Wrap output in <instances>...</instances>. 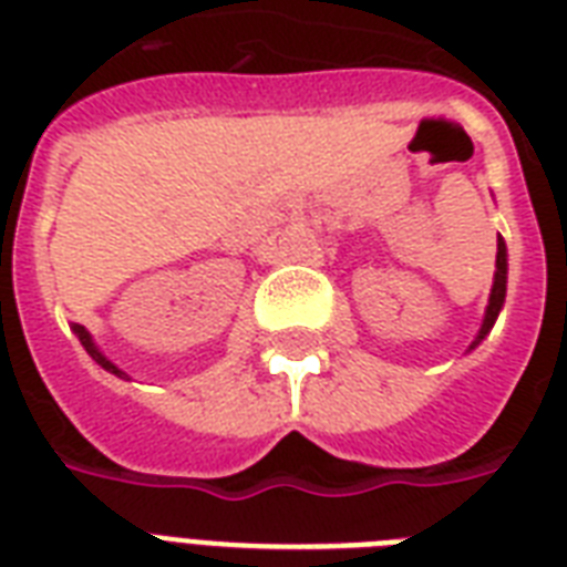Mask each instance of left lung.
<instances>
[{
    "label": "left lung",
    "mask_w": 567,
    "mask_h": 567,
    "mask_svg": "<svg viewBox=\"0 0 567 567\" xmlns=\"http://www.w3.org/2000/svg\"><path fill=\"white\" fill-rule=\"evenodd\" d=\"M506 270H509V265H506V244H503V238H497V270H494V285H492V297H488V309H485V320L483 327H480V336L474 338V344H471V350H474L480 341H483L488 332H492L494 320H497V315H501L503 309V300H506Z\"/></svg>",
    "instance_id": "1"
}]
</instances>
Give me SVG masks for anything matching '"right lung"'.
<instances>
[{"label": "right lung", "instance_id": "right-lung-1", "mask_svg": "<svg viewBox=\"0 0 567 567\" xmlns=\"http://www.w3.org/2000/svg\"><path fill=\"white\" fill-rule=\"evenodd\" d=\"M73 332H75V338H79V341H82V347H84V350H87V355H91L93 362L100 364V368H105V371H109V373H114V377H120V379L126 377V373L120 371L117 364L109 362V359H105V355L100 353V347L93 344V338H91V332H87V329L79 327V323H73Z\"/></svg>", "mask_w": 567, "mask_h": 567}]
</instances>
